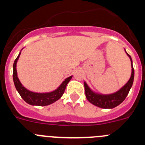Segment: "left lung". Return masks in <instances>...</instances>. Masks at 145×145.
<instances>
[{"label": "left lung", "mask_w": 145, "mask_h": 145, "mask_svg": "<svg viewBox=\"0 0 145 145\" xmlns=\"http://www.w3.org/2000/svg\"><path fill=\"white\" fill-rule=\"evenodd\" d=\"M125 53L127 54L131 59V68H132L131 69V75L130 79L126 83V84L124 85L117 92L112 93V94H107V95L97 93L91 90V88L88 87L86 83L84 82L86 97L88 102L93 104V105L104 109H112L117 107L120 104L122 103L125 97H127L128 93H129V91H130L131 88L133 85V82H134V67H133L131 57L127 52H125Z\"/></svg>", "instance_id": "obj_1"}]
</instances>
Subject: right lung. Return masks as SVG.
Returning <instances> with one entry per match:
<instances>
[{"label":"right lung","mask_w":145,"mask_h":145,"mask_svg":"<svg viewBox=\"0 0 145 145\" xmlns=\"http://www.w3.org/2000/svg\"><path fill=\"white\" fill-rule=\"evenodd\" d=\"M20 54H21V52L19 54L18 57H16L14 62V65H13V80H14L16 89L19 92L22 98L29 105L37 106L49 105L51 104L54 103L58 99H59L61 96L63 95L67 85L70 82V80H71L72 76L68 77L67 78L65 79L62 82V84L56 90L53 91L52 92H48V93H35V92L30 91L27 90L26 88L23 86L17 77L16 63H17V60L19 59V57L20 56Z\"/></svg>","instance_id":"1"}]
</instances>
